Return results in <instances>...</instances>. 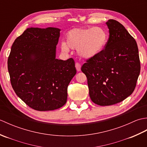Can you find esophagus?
Returning a JSON list of instances; mask_svg holds the SVG:
<instances>
[{
    "mask_svg": "<svg viewBox=\"0 0 147 147\" xmlns=\"http://www.w3.org/2000/svg\"><path fill=\"white\" fill-rule=\"evenodd\" d=\"M75 67H76V70L78 71H80L81 70V65L80 63H78V62H76V63L75 64Z\"/></svg>",
    "mask_w": 147,
    "mask_h": 147,
    "instance_id": "esophagus-1",
    "label": "esophagus"
}]
</instances>
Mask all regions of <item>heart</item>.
Masks as SVG:
<instances>
[{
    "label": "heart",
    "instance_id": "obj_1",
    "mask_svg": "<svg viewBox=\"0 0 147 147\" xmlns=\"http://www.w3.org/2000/svg\"><path fill=\"white\" fill-rule=\"evenodd\" d=\"M108 34L101 27L78 28L67 32L65 42L61 43L62 51L67 52L71 49H77L78 54L85 59L98 55L105 47Z\"/></svg>",
    "mask_w": 147,
    "mask_h": 147
}]
</instances>
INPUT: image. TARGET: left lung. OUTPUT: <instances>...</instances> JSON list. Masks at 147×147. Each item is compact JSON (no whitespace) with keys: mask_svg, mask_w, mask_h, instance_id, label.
I'll use <instances>...</instances> for the list:
<instances>
[{"mask_svg":"<svg viewBox=\"0 0 147 147\" xmlns=\"http://www.w3.org/2000/svg\"><path fill=\"white\" fill-rule=\"evenodd\" d=\"M106 24L109 37L105 47L81 68L87 78L90 98L102 106L117 104L131 95L140 72L136 40L119 22L109 20Z\"/></svg>","mask_w":147,"mask_h":147,"instance_id":"obj_1","label":"left lung"}]
</instances>
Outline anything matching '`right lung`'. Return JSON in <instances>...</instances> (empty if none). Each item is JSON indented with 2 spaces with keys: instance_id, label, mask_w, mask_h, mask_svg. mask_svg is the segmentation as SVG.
<instances>
[{
  "instance_id": "1",
  "label": "right lung",
  "mask_w": 147,
  "mask_h": 147,
  "mask_svg": "<svg viewBox=\"0 0 147 147\" xmlns=\"http://www.w3.org/2000/svg\"><path fill=\"white\" fill-rule=\"evenodd\" d=\"M60 29L30 28L15 40L7 60L12 88L30 107L55 110L67 101V86L76 73L73 58L55 59Z\"/></svg>"
}]
</instances>
